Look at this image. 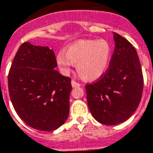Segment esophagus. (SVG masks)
I'll return each mask as SVG.
<instances>
[{
  "instance_id": "34e87169",
  "label": "esophagus",
  "mask_w": 153,
  "mask_h": 153,
  "mask_svg": "<svg viewBox=\"0 0 153 153\" xmlns=\"http://www.w3.org/2000/svg\"><path fill=\"white\" fill-rule=\"evenodd\" d=\"M71 85L73 87H80V83H79L78 82H76L75 80H72L71 81Z\"/></svg>"
}]
</instances>
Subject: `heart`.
<instances>
[{
	"label": "heart",
	"mask_w": 153,
	"mask_h": 153,
	"mask_svg": "<svg viewBox=\"0 0 153 153\" xmlns=\"http://www.w3.org/2000/svg\"><path fill=\"white\" fill-rule=\"evenodd\" d=\"M111 46L104 39H84L72 43L57 54V64L67 74L76 64L77 71L85 80L94 81L104 74L109 65Z\"/></svg>",
	"instance_id": "heart-1"
}]
</instances>
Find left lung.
Segmentation results:
<instances>
[{
  "label": "left lung",
  "mask_w": 153,
  "mask_h": 153,
  "mask_svg": "<svg viewBox=\"0 0 153 153\" xmlns=\"http://www.w3.org/2000/svg\"><path fill=\"white\" fill-rule=\"evenodd\" d=\"M115 46L109 66L102 76L86 84L87 104L93 117L105 125L123 123L141 100L144 78L136 49L114 33Z\"/></svg>",
  "instance_id": "8db88e82"
}]
</instances>
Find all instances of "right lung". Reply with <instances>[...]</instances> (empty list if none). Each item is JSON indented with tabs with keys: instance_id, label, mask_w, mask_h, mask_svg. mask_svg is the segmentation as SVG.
I'll use <instances>...</instances> for the list:
<instances>
[{
	"instance_id": "obj_1",
	"label": "right lung",
	"mask_w": 153,
	"mask_h": 153,
	"mask_svg": "<svg viewBox=\"0 0 153 153\" xmlns=\"http://www.w3.org/2000/svg\"><path fill=\"white\" fill-rule=\"evenodd\" d=\"M57 66L53 50L24 42L9 69L13 106L27 125L40 131H53L68 117L71 79L55 71Z\"/></svg>"
}]
</instances>
